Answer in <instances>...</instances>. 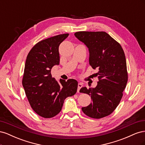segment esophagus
Wrapping results in <instances>:
<instances>
[{
    "label": "esophagus",
    "instance_id": "obj_1",
    "mask_svg": "<svg viewBox=\"0 0 145 145\" xmlns=\"http://www.w3.org/2000/svg\"><path fill=\"white\" fill-rule=\"evenodd\" d=\"M83 86V85L82 83H78V89H77V93H79L80 92V89Z\"/></svg>",
    "mask_w": 145,
    "mask_h": 145
}]
</instances>
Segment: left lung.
I'll use <instances>...</instances> for the list:
<instances>
[{
	"instance_id": "obj_1",
	"label": "left lung",
	"mask_w": 145,
	"mask_h": 145,
	"mask_svg": "<svg viewBox=\"0 0 145 145\" xmlns=\"http://www.w3.org/2000/svg\"><path fill=\"white\" fill-rule=\"evenodd\" d=\"M75 36L88 48L89 63L99 71V82L94 88L82 87L80 93L91 96L92 102L82 111L89 117L109 116L119 104L128 82L126 62L121 45L106 32L79 31Z\"/></svg>"
}]
</instances>
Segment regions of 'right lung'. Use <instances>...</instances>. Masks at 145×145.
Here are the masks:
<instances>
[{
    "instance_id": "add662e5",
    "label": "right lung",
    "mask_w": 145,
    "mask_h": 145,
    "mask_svg": "<svg viewBox=\"0 0 145 145\" xmlns=\"http://www.w3.org/2000/svg\"><path fill=\"white\" fill-rule=\"evenodd\" d=\"M69 34L48 38L35 45L27 56L22 85L34 111L43 118L57 115L65 99L76 93L78 82L52 77L51 71L60 63L59 46Z\"/></svg>"
}]
</instances>
